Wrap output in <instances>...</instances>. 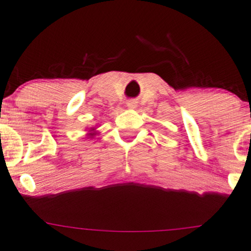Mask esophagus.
<instances>
[{
	"label": "esophagus",
	"instance_id": "34e87169",
	"mask_svg": "<svg viewBox=\"0 0 251 251\" xmlns=\"http://www.w3.org/2000/svg\"><path fill=\"white\" fill-rule=\"evenodd\" d=\"M137 106V103H136V100H128V102H126V108L128 109H135Z\"/></svg>",
	"mask_w": 251,
	"mask_h": 251
}]
</instances>
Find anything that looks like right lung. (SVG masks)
<instances>
[{"label": "right lung", "mask_w": 251, "mask_h": 251, "mask_svg": "<svg viewBox=\"0 0 251 251\" xmlns=\"http://www.w3.org/2000/svg\"><path fill=\"white\" fill-rule=\"evenodd\" d=\"M92 130H95V129H92ZM89 135H90V136H94V135H95V133H90Z\"/></svg>", "instance_id": "1"}]
</instances>
